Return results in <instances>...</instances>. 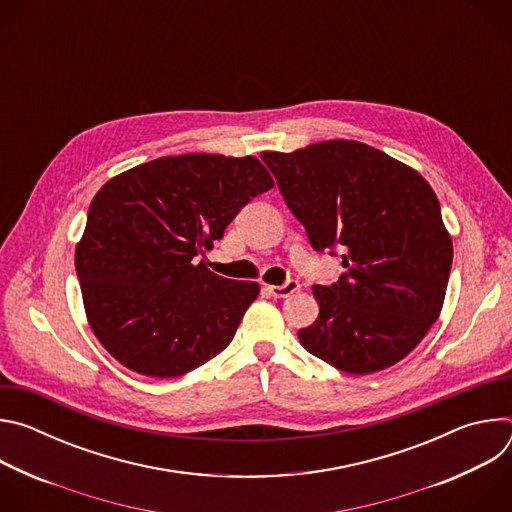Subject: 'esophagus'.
<instances>
[{
  "label": "esophagus",
  "instance_id": "1",
  "mask_svg": "<svg viewBox=\"0 0 512 512\" xmlns=\"http://www.w3.org/2000/svg\"><path fill=\"white\" fill-rule=\"evenodd\" d=\"M265 289L273 298H289L291 294H296V291L300 289V283L296 279H289L283 285H265Z\"/></svg>",
  "mask_w": 512,
  "mask_h": 512
}]
</instances>
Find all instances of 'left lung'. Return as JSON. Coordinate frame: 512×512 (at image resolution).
I'll return each instance as SVG.
<instances>
[{
    "mask_svg": "<svg viewBox=\"0 0 512 512\" xmlns=\"http://www.w3.org/2000/svg\"><path fill=\"white\" fill-rule=\"evenodd\" d=\"M261 160L310 245L344 251L338 281L314 285L320 314L298 332L302 346L350 375L393 367L446 298L454 249L435 192L413 168L350 139Z\"/></svg>",
    "mask_w": 512,
    "mask_h": 512,
    "instance_id": "1",
    "label": "left lung"
}]
</instances>
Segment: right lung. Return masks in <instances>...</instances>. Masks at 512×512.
I'll use <instances>...</instances> for the list:
<instances>
[{"label": "right lung", "instance_id": "right-lung-1", "mask_svg": "<svg viewBox=\"0 0 512 512\" xmlns=\"http://www.w3.org/2000/svg\"><path fill=\"white\" fill-rule=\"evenodd\" d=\"M271 188L253 156L182 154L135 166L95 194L75 267L87 320L123 367L174 379L229 346L259 283L216 275L200 257Z\"/></svg>", "mask_w": 512, "mask_h": 512}]
</instances>
